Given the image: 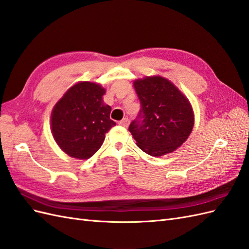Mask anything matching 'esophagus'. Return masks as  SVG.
I'll list each match as a JSON object with an SVG mask.
<instances>
[{"label":"esophagus","mask_w":249,"mask_h":249,"mask_svg":"<svg viewBox=\"0 0 249 249\" xmlns=\"http://www.w3.org/2000/svg\"><path fill=\"white\" fill-rule=\"evenodd\" d=\"M119 125L123 126V127H128L129 125V119L128 118H124L123 120H121L119 122Z\"/></svg>","instance_id":"esophagus-1"}]
</instances>
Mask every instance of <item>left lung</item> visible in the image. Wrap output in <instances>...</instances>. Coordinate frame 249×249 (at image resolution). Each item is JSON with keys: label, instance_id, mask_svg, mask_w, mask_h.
<instances>
[{"label": "left lung", "instance_id": "left-lung-1", "mask_svg": "<svg viewBox=\"0 0 249 249\" xmlns=\"http://www.w3.org/2000/svg\"><path fill=\"white\" fill-rule=\"evenodd\" d=\"M141 103L129 131L139 148L152 157L175 151L186 141L195 124L188 99L162 76H146L133 82Z\"/></svg>", "mask_w": 249, "mask_h": 249}]
</instances>
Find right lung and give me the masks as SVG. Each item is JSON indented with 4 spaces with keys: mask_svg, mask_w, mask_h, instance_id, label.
Returning <instances> with one entry per match:
<instances>
[{
    "mask_svg": "<svg viewBox=\"0 0 249 249\" xmlns=\"http://www.w3.org/2000/svg\"><path fill=\"white\" fill-rule=\"evenodd\" d=\"M105 89L91 82L70 87L52 112V131L55 142L70 157L86 160L104 142L105 133L116 122L111 107L104 104Z\"/></svg>",
    "mask_w": 249,
    "mask_h": 249,
    "instance_id": "obj_1",
    "label": "right lung"
}]
</instances>
